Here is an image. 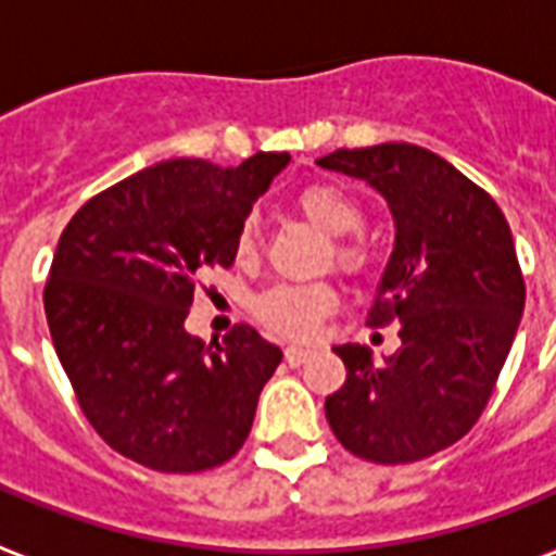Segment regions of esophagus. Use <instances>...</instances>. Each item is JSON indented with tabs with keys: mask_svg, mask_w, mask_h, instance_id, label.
<instances>
[{
	"mask_svg": "<svg viewBox=\"0 0 556 556\" xmlns=\"http://www.w3.org/2000/svg\"><path fill=\"white\" fill-rule=\"evenodd\" d=\"M309 356H312L309 348H286V362H289L291 368H300V365L309 359Z\"/></svg>",
	"mask_w": 556,
	"mask_h": 556,
	"instance_id": "1",
	"label": "esophagus"
}]
</instances>
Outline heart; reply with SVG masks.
<instances>
[{
	"label": "heart",
	"mask_w": 556,
	"mask_h": 556,
	"mask_svg": "<svg viewBox=\"0 0 556 556\" xmlns=\"http://www.w3.org/2000/svg\"><path fill=\"white\" fill-rule=\"evenodd\" d=\"M294 208L312 226L330 238V262L339 270L359 277L368 270L371 250L353 232L362 226V208L344 188L332 182H309L294 194ZM258 224L256 217H244L236 229V256L241 262L256 258ZM339 303V294L330 282H282L262 291L253 300V315L262 327L289 339H306L320 320Z\"/></svg>",
	"instance_id": "obj_1"
}]
</instances>
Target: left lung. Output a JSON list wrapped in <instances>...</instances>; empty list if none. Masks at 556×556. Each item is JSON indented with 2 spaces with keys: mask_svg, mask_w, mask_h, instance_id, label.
Instances as JSON below:
<instances>
[{
  "mask_svg": "<svg viewBox=\"0 0 556 556\" xmlns=\"http://www.w3.org/2000/svg\"><path fill=\"white\" fill-rule=\"evenodd\" d=\"M318 164L365 179L392 208L394 250L368 324L401 320V348L382 365L362 344L332 348L348 380L324 413L359 459L418 463L477 425L519 330L525 277L507 217L415 143L336 150Z\"/></svg>",
  "mask_w": 556,
  "mask_h": 556,
  "instance_id": "1",
  "label": "left lung"
}]
</instances>
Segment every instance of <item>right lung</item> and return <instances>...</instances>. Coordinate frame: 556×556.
Wrapping results in <instances>:
<instances>
[{"mask_svg": "<svg viewBox=\"0 0 556 556\" xmlns=\"http://www.w3.org/2000/svg\"><path fill=\"white\" fill-rule=\"evenodd\" d=\"M289 164L170 159L90 197L61 232L43 309L81 413L138 466L194 475L241 451L282 351L238 324L185 332L205 270L236 262V229Z\"/></svg>", "mask_w": 556, "mask_h": 556, "instance_id": "right-lung-1", "label": "right lung"}]
</instances>
